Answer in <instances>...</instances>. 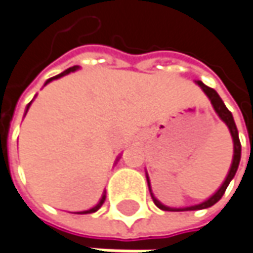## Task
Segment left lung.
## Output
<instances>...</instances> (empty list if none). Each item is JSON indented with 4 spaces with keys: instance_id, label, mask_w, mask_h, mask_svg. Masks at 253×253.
<instances>
[{
    "instance_id": "left-lung-1",
    "label": "left lung",
    "mask_w": 253,
    "mask_h": 253,
    "mask_svg": "<svg viewBox=\"0 0 253 253\" xmlns=\"http://www.w3.org/2000/svg\"><path fill=\"white\" fill-rule=\"evenodd\" d=\"M196 84L201 87L202 90H203V93H205V94L208 96V98L211 100V103H212V106H213V109H215L216 114L219 116V119H220V120L228 126V128H229L230 136H232V140H233V157H232V165H230V169L229 171H228L226 179L223 180V183L220 185V187L216 190L215 193H213L209 199L203 201L202 203H198V205H193V206H186V208H170V206L163 205L160 201H157L156 198H155V195L152 193V189H150V180H149V176H147V173H146V179H147L149 190H150V195H152V199H153V202H155V205H156L159 209H162V211H168V212L201 211V209H206V208L213 206L216 202L220 201V198L223 196V193H225L226 187L229 186L230 180L235 177V173H236V170H238V166H239V162H241V141H239L238 128H236V125H235V120H233L232 113L226 109L225 103L222 101V98L219 97V94L216 93L213 88H211V87L205 85L202 82H196Z\"/></svg>"
}]
</instances>
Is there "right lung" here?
<instances>
[{
    "mask_svg": "<svg viewBox=\"0 0 253 253\" xmlns=\"http://www.w3.org/2000/svg\"><path fill=\"white\" fill-rule=\"evenodd\" d=\"M79 66H74V67H70L67 68L66 71H63V73H60L58 76H55V77H51V79H48L47 82H45V84H48L50 82H52V80H57V79H60V77H63V76H66V74H68V73H73V71H76V70H79ZM44 84V85H45ZM31 103H33V100H31ZM31 103H28L27 104V109H25V114H27V112H28V109H30V106H31ZM104 201H106V193H103V196H101V199L98 201V203H97L94 208H91V209H88V211H82V212H76L77 215H85V213H93V212H97L100 208H101V205L104 203Z\"/></svg>",
    "mask_w": 253,
    "mask_h": 253,
    "instance_id": "right-lung-1",
    "label": "right lung"
}]
</instances>
